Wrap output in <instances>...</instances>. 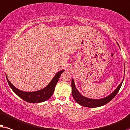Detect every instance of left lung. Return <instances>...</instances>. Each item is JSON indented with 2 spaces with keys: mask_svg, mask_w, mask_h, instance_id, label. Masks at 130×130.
I'll list each match as a JSON object with an SVG mask.
<instances>
[{
  "mask_svg": "<svg viewBox=\"0 0 130 130\" xmlns=\"http://www.w3.org/2000/svg\"><path fill=\"white\" fill-rule=\"evenodd\" d=\"M118 44V43H117ZM119 46V44H118ZM124 74H125V69H124ZM119 84V85L118 86V87L112 92L110 95L106 98L100 99H89L86 97L83 96L79 93V91L77 90V88L75 87V84H74V79H72L71 82V87H72V94L73 97L74 99L75 100V102L78 103L79 105L84 107H88V108H97V107H99L103 106V105H106V103L109 102L110 100H112L114 98L121 87L122 82Z\"/></svg>",
  "mask_w": 130,
  "mask_h": 130,
  "instance_id": "1",
  "label": "left lung"
}]
</instances>
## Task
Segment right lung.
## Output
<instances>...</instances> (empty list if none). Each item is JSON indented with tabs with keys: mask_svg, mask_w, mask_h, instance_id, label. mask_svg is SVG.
<instances>
[{
	"mask_svg": "<svg viewBox=\"0 0 130 130\" xmlns=\"http://www.w3.org/2000/svg\"><path fill=\"white\" fill-rule=\"evenodd\" d=\"M65 70H62L57 72L49 84L44 88H43V89L38 91H32V92H25V91H21L18 89L11 84L6 76V77L9 85L11 89L14 91L15 94L27 102L37 103L46 101L52 96L55 91V86H56L57 83L59 79L60 75Z\"/></svg>",
	"mask_w": 130,
	"mask_h": 130,
	"instance_id": "obj_1",
	"label": "right lung"
}]
</instances>
